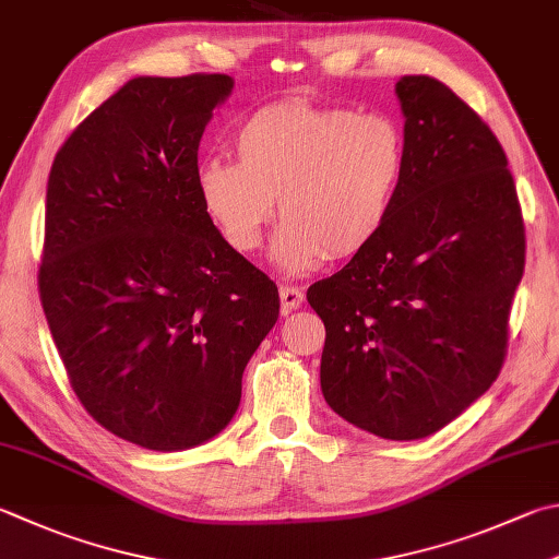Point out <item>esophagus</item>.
<instances>
[{
  "label": "esophagus",
  "mask_w": 559,
  "mask_h": 559,
  "mask_svg": "<svg viewBox=\"0 0 559 559\" xmlns=\"http://www.w3.org/2000/svg\"><path fill=\"white\" fill-rule=\"evenodd\" d=\"M280 304H282V313L287 316L294 309H299L304 304V292L297 284H280Z\"/></svg>",
  "instance_id": "34e87169"
}]
</instances>
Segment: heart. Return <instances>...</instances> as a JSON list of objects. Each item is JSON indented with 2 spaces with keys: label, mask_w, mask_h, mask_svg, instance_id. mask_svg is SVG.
Here are the masks:
<instances>
[{
  "label": "heart",
  "mask_w": 559,
  "mask_h": 559,
  "mask_svg": "<svg viewBox=\"0 0 559 559\" xmlns=\"http://www.w3.org/2000/svg\"><path fill=\"white\" fill-rule=\"evenodd\" d=\"M238 163L206 155L197 189L218 234L238 252L260 248L275 214L284 218L275 260L307 272L350 258L384 228L404 175V139L379 114L284 99L260 107L234 133Z\"/></svg>",
  "instance_id": "obj_1"
}]
</instances>
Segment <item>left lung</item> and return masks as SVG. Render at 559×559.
Wrapping results in <instances>:
<instances>
[{"label": "left lung", "instance_id": "left-lung-1", "mask_svg": "<svg viewBox=\"0 0 559 559\" xmlns=\"http://www.w3.org/2000/svg\"><path fill=\"white\" fill-rule=\"evenodd\" d=\"M404 175L384 228L307 299L325 325L321 392L389 440L436 433L487 392L509 345L525 226L509 160L448 84L404 75Z\"/></svg>", "mask_w": 559, "mask_h": 559}]
</instances>
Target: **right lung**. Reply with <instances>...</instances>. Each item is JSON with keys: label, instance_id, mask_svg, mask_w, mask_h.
Listing matches in <instances>:
<instances>
[{"label": "right lung", "instance_id": "obj_1", "mask_svg": "<svg viewBox=\"0 0 559 559\" xmlns=\"http://www.w3.org/2000/svg\"><path fill=\"white\" fill-rule=\"evenodd\" d=\"M234 80L135 78L52 160L38 294L70 386L109 433L194 448L228 426L280 294L204 212L197 151Z\"/></svg>", "mask_w": 559, "mask_h": 559}]
</instances>
